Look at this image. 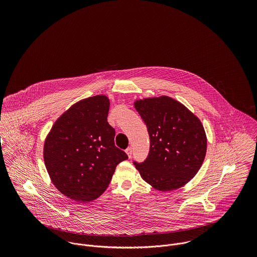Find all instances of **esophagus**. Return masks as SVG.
Listing matches in <instances>:
<instances>
[{
	"label": "esophagus",
	"mask_w": 257,
	"mask_h": 257,
	"mask_svg": "<svg viewBox=\"0 0 257 257\" xmlns=\"http://www.w3.org/2000/svg\"><path fill=\"white\" fill-rule=\"evenodd\" d=\"M126 154H127L128 158L130 159V158H131V156H132V148H131V146H129V148H127V150H126Z\"/></svg>",
	"instance_id": "obj_1"
}]
</instances>
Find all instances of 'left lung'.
I'll list each match as a JSON object with an SVG mask.
<instances>
[{
    "label": "left lung",
    "instance_id": "left-lung-1",
    "mask_svg": "<svg viewBox=\"0 0 257 257\" xmlns=\"http://www.w3.org/2000/svg\"><path fill=\"white\" fill-rule=\"evenodd\" d=\"M135 108L150 135L148 157L141 163L133 162L142 179L160 191L185 185L205 158L206 136L201 122L168 96L137 100Z\"/></svg>",
    "mask_w": 257,
    "mask_h": 257
}]
</instances>
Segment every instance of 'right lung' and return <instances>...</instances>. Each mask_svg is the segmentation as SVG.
Returning a JSON list of instances; mask_svg holds the SVG:
<instances>
[{
    "label": "right lung",
    "mask_w": 257,
    "mask_h": 257,
    "mask_svg": "<svg viewBox=\"0 0 257 257\" xmlns=\"http://www.w3.org/2000/svg\"><path fill=\"white\" fill-rule=\"evenodd\" d=\"M109 100L104 95L72 105L54 124L44 159L54 185L67 197L91 201L108 186L116 167L128 159L115 145L107 123Z\"/></svg>",
    "instance_id": "1"
}]
</instances>
